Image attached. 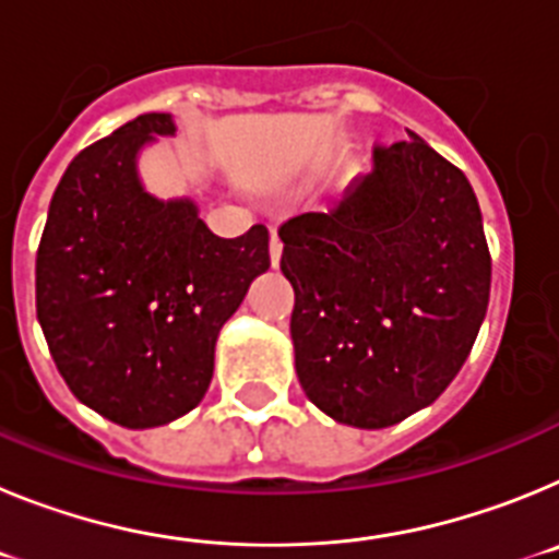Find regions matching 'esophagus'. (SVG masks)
Masks as SVG:
<instances>
[{
    "label": "esophagus",
    "mask_w": 559,
    "mask_h": 559,
    "mask_svg": "<svg viewBox=\"0 0 559 559\" xmlns=\"http://www.w3.org/2000/svg\"><path fill=\"white\" fill-rule=\"evenodd\" d=\"M269 254H271V265H280V257H283V240L276 237V231H271V240H269Z\"/></svg>",
    "instance_id": "obj_1"
}]
</instances>
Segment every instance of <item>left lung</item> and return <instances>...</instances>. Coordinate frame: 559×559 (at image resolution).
<instances>
[{"instance_id": "obj_1", "label": "left lung", "mask_w": 559, "mask_h": 559, "mask_svg": "<svg viewBox=\"0 0 559 559\" xmlns=\"http://www.w3.org/2000/svg\"><path fill=\"white\" fill-rule=\"evenodd\" d=\"M408 136L374 151L338 210L280 229L299 383L335 423L367 431L412 417L451 386L490 302L476 192Z\"/></svg>"}]
</instances>
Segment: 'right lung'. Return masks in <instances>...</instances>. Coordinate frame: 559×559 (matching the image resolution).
<instances>
[{
    "label": "right lung",
    "mask_w": 559,
    "mask_h": 559,
    "mask_svg": "<svg viewBox=\"0 0 559 559\" xmlns=\"http://www.w3.org/2000/svg\"><path fill=\"white\" fill-rule=\"evenodd\" d=\"M173 114H142L69 162L36 257V310L58 372L83 406L156 428L199 406L215 341L265 274L269 231L212 235L187 195L159 199L140 156L173 140Z\"/></svg>",
    "instance_id": "add662e5"
}]
</instances>
